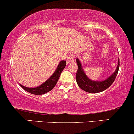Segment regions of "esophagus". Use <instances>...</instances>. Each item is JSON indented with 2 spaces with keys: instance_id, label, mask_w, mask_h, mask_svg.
I'll list each match as a JSON object with an SVG mask.
<instances>
[{
  "instance_id": "1",
  "label": "esophagus",
  "mask_w": 134,
  "mask_h": 134,
  "mask_svg": "<svg viewBox=\"0 0 134 134\" xmlns=\"http://www.w3.org/2000/svg\"><path fill=\"white\" fill-rule=\"evenodd\" d=\"M75 54H71V55L69 56V57H68L67 60H66L67 64L72 63L74 61H75Z\"/></svg>"
}]
</instances>
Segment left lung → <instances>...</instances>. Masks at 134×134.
I'll return each mask as SVG.
<instances>
[{
  "instance_id": "8db88e82",
  "label": "left lung",
  "mask_w": 134,
  "mask_h": 134,
  "mask_svg": "<svg viewBox=\"0 0 134 134\" xmlns=\"http://www.w3.org/2000/svg\"><path fill=\"white\" fill-rule=\"evenodd\" d=\"M76 63L77 64V71L76 75V80L77 85L82 90L90 93L100 92L108 88L114 81L119 69V58L118 66L115 71L109 77H107L106 80L101 81H97L90 80L87 76L82 67L81 63L78 58L76 59Z\"/></svg>"
}]
</instances>
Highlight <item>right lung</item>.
Masks as SVG:
<instances>
[{
  "mask_svg": "<svg viewBox=\"0 0 134 134\" xmlns=\"http://www.w3.org/2000/svg\"><path fill=\"white\" fill-rule=\"evenodd\" d=\"M66 61H61L59 63L58 65L57 69H56L55 71L53 72V74L45 82H43L41 85H40L39 86L36 87H28L24 86L21 85L20 84V85L26 91L33 94L42 95L47 93V92L52 90L54 88V87L55 86V85H57L61 73H62L63 70H64V68L66 66Z\"/></svg>",
  "mask_w": 134,
  "mask_h": 134,
  "instance_id": "add662e5",
  "label": "right lung"
}]
</instances>
